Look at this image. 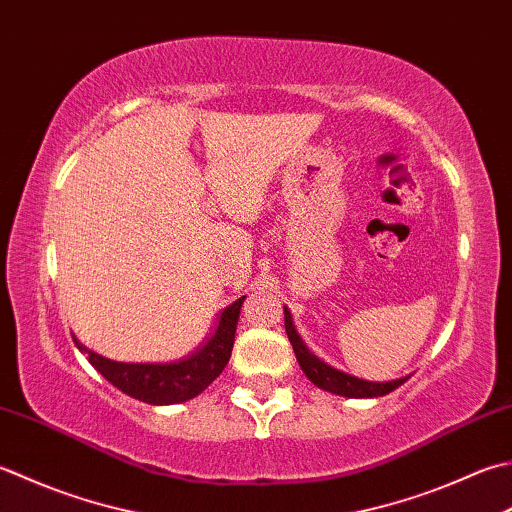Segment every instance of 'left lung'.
<instances>
[{"mask_svg":"<svg viewBox=\"0 0 512 512\" xmlns=\"http://www.w3.org/2000/svg\"><path fill=\"white\" fill-rule=\"evenodd\" d=\"M284 326H286V335L290 339V344H293L297 362H299V366H302L306 377L317 388L328 390V393L350 397V399L384 397L388 393H393L395 388L402 386L408 379V377H399V379H395V382H366V379H359V377H353L348 373H342V370L328 366L317 355L310 353L306 344L302 342V337L297 335L293 317H290V310L286 306H284Z\"/></svg>","mask_w":512,"mask_h":512,"instance_id":"obj_1","label":"left lung"}]
</instances>
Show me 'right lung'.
<instances>
[{
    "mask_svg": "<svg viewBox=\"0 0 512 512\" xmlns=\"http://www.w3.org/2000/svg\"><path fill=\"white\" fill-rule=\"evenodd\" d=\"M246 297H239L235 304L224 308L219 315V324L215 335L190 357L179 359L170 364H124L113 362L102 355L88 350L73 337L75 346L88 357L99 373H102L110 384L122 390V393L139 399V402L166 406V404H182L188 399L197 397L199 393L215 382L226 368L230 353L235 344V330L239 310H242Z\"/></svg>",
    "mask_w": 512,
    "mask_h": 512,
    "instance_id": "add662e5",
    "label": "right lung"
}]
</instances>
